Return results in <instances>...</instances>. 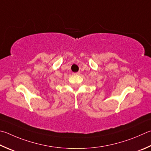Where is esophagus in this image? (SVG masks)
Here are the masks:
<instances>
[{"label":"esophagus","mask_w":151,"mask_h":151,"mask_svg":"<svg viewBox=\"0 0 151 151\" xmlns=\"http://www.w3.org/2000/svg\"><path fill=\"white\" fill-rule=\"evenodd\" d=\"M81 73L80 72H77V73H73V75H79V74H80Z\"/></svg>","instance_id":"34e87169"}]
</instances>
